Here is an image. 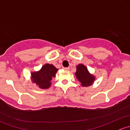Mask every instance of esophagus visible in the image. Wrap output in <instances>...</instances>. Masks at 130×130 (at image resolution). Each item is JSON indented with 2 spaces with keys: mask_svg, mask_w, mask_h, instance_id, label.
Masks as SVG:
<instances>
[{
  "mask_svg": "<svg viewBox=\"0 0 130 130\" xmlns=\"http://www.w3.org/2000/svg\"><path fill=\"white\" fill-rule=\"evenodd\" d=\"M63 69L66 71H69L70 70V68L69 67H64Z\"/></svg>",
  "mask_w": 130,
  "mask_h": 130,
  "instance_id": "esophagus-1",
  "label": "esophagus"
}]
</instances>
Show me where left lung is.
Listing matches in <instances>:
<instances>
[{"label":"left lung","instance_id":"8db88e82","mask_svg":"<svg viewBox=\"0 0 130 130\" xmlns=\"http://www.w3.org/2000/svg\"><path fill=\"white\" fill-rule=\"evenodd\" d=\"M75 75L78 80L81 83V86L84 87L91 86L95 80V76L91 74L86 67L83 64H79L76 66Z\"/></svg>","mask_w":130,"mask_h":130}]
</instances>
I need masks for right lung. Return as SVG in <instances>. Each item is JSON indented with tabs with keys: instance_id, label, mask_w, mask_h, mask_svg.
<instances>
[{
	"instance_id": "obj_1",
	"label": "right lung",
	"mask_w": 130,
	"mask_h": 130,
	"mask_svg": "<svg viewBox=\"0 0 130 130\" xmlns=\"http://www.w3.org/2000/svg\"><path fill=\"white\" fill-rule=\"evenodd\" d=\"M57 71V68L53 65L46 63L42 67L40 70L31 73V81L41 89H48Z\"/></svg>"
}]
</instances>
